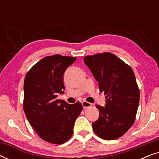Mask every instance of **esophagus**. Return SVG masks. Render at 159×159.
<instances>
[{
    "label": "esophagus",
    "instance_id": "obj_1",
    "mask_svg": "<svg viewBox=\"0 0 159 159\" xmlns=\"http://www.w3.org/2000/svg\"><path fill=\"white\" fill-rule=\"evenodd\" d=\"M82 106H83L84 108H90L92 106V104L90 103H89L88 101H83L82 102Z\"/></svg>",
    "mask_w": 159,
    "mask_h": 159
}]
</instances>
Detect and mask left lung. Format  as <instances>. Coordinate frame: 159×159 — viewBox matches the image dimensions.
<instances>
[{
  "label": "left lung",
  "instance_id": "1",
  "mask_svg": "<svg viewBox=\"0 0 159 159\" xmlns=\"http://www.w3.org/2000/svg\"><path fill=\"white\" fill-rule=\"evenodd\" d=\"M84 61L106 95V106H96L98 119L92 124L99 138L111 140L126 133L135 120L140 90L129 65L108 52L87 56Z\"/></svg>",
  "mask_w": 159,
  "mask_h": 159
}]
</instances>
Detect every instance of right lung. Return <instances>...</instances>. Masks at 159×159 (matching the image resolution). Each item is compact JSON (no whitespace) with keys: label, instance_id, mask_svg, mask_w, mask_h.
<instances>
[{"label":"right lung","instance_id":"obj_1","mask_svg":"<svg viewBox=\"0 0 159 159\" xmlns=\"http://www.w3.org/2000/svg\"><path fill=\"white\" fill-rule=\"evenodd\" d=\"M77 60L59 54L43 58L29 71L24 82L23 108L39 137L53 144L71 138L76 119L82 110L80 102L69 104L58 100L64 93V74Z\"/></svg>","mask_w":159,"mask_h":159}]
</instances>
